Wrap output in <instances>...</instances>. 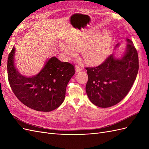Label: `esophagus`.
Instances as JSON below:
<instances>
[{
	"mask_svg": "<svg viewBox=\"0 0 149 149\" xmlns=\"http://www.w3.org/2000/svg\"><path fill=\"white\" fill-rule=\"evenodd\" d=\"M75 70H76V72H79V71L82 70V68L80 66H79V65H76V66H75Z\"/></svg>",
	"mask_w": 149,
	"mask_h": 149,
	"instance_id": "obj_1",
	"label": "esophagus"
}]
</instances>
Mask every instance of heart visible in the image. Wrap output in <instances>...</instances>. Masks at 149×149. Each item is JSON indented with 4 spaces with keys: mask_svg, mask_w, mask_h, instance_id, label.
<instances>
[{
    "mask_svg": "<svg viewBox=\"0 0 149 149\" xmlns=\"http://www.w3.org/2000/svg\"><path fill=\"white\" fill-rule=\"evenodd\" d=\"M95 35L87 34L71 38L67 40L68 45L61 46V51L67 56L73 57L76 51L81 50L83 59L88 63H101L110 51L112 37L108 31Z\"/></svg>",
    "mask_w": 149,
    "mask_h": 149,
    "instance_id": "b5f03b06",
    "label": "heart"
}]
</instances>
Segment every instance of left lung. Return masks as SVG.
Wrapping results in <instances>:
<instances>
[{
	"label": "left lung",
	"mask_w": 149,
	"mask_h": 149,
	"mask_svg": "<svg viewBox=\"0 0 149 149\" xmlns=\"http://www.w3.org/2000/svg\"><path fill=\"white\" fill-rule=\"evenodd\" d=\"M122 57L112 54L96 67L86 68L88 81L86 91L91 102L98 107L116 105L127 95L136 79L139 70L138 53L131 40ZM120 45H116L115 48Z\"/></svg>",
	"instance_id": "left-lung-1"
}]
</instances>
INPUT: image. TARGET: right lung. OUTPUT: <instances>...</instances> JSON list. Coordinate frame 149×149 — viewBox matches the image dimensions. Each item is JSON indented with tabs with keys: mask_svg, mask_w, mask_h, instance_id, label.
I'll use <instances>...</instances> for the list:
<instances>
[{
	"mask_svg": "<svg viewBox=\"0 0 149 149\" xmlns=\"http://www.w3.org/2000/svg\"><path fill=\"white\" fill-rule=\"evenodd\" d=\"M15 48L8 57V79L12 91L19 101L38 111L56 109L64 101L66 88L74 73V67L53 56L39 73L28 77L22 75L15 65Z\"/></svg>",
	"mask_w": 149,
	"mask_h": 149,
	"instance_id": "1",
	"label": "right lung"
}]
</instances>
